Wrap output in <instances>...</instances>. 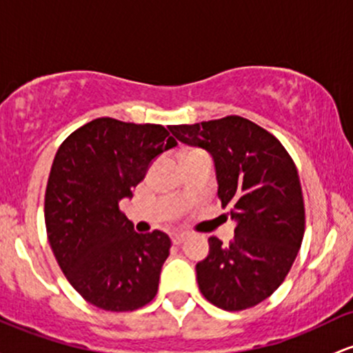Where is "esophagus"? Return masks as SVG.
Segmentation results:
<instances>
[{"label": "esophagus", "mask_w": 353, "mask_h": 353, "mask_svg": "<svg viewBox=\"0 0 353 353\" xmlns=\"http://www.w3.org/2000/svg\"><path fill=\"white\" fill-rule=\"evenodd\" d=\"M185 239H188V233H174L172 234L174 245H181V243H184Z\"/></svg>", "instance_id": "obj_1"}]
</instances>
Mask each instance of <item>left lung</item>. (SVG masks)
Masks as SVG:
<instances>
[{"mask_svg":"<svg viewBox=\"0 0 353 353\" xmlns=\"http://www.w3.org/2000/svg\"><path fill=\"white\" fill-rule=\"evenodd\" d=\"M169 130L211 154L221 204L236 223L230 245L209 238V254L196 265L201 293L228 312L261 303L285 281L303 239L295 162L273 134L238 115Z\"/></svg>","mask_w":353,"mask_h":353,"instance_id":"1","label":"left lung"}]
</instances>
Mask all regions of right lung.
I'll return each instance as SVG.
<instances>
[{"label": "right lung", "mask_w": 353, "mask_h": 353, "mask_svg": "<svg viewBox=\"0 0 353 353\" xmlns=\"http://www.w3.org/2000/svg\"><path fill=\"white\" fill-rule=\"evenodd\" d=\"M176 139L157 123L100 117L58 147L45 192L50 246L70 285L107 312H132L157 295L169 256L162 231L139 234L120 211L159 154Z\"/></svg>", "instance_id": "add662e5"}]
</instances>
